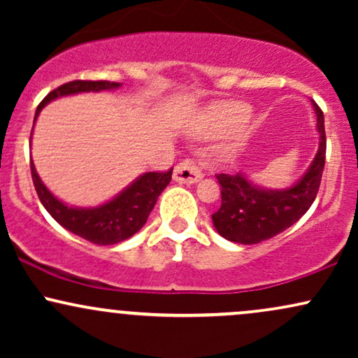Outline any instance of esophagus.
Returning <instances> with one entry per match:
<instances>
[{"label":"esophagus","instance_id":"34e87169","mask_svg":"<svg viewBox=\"0 0 358 358\" xmlns=\"http://www.w3.org/2000/svg\"><path fill=\"white\" fill-rule=\"evenodd\" d=\"M202 178V171L193 159H183L173 170V180L178 183H196Z\"/></svg>","mask_w":358,"mask_h":358}]
</instances>
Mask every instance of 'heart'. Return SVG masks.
<instances>
[{
  "instance_id": "heart-1",
  "label": "heart",
  "mask_w": 358,
  "mask_h": 358,
  "mask_svg": "<svg viewBox=\"0 0 358 358\" xmlns=\"http://www.w3.org/2000/svg\"><path fill=\"white\" fill-rule=\"evenodd\" d=\"M250 114V108L248 104H241V102H229V104L215 106L210 113L207 114V121L205 127L207 131H219L224 127L239 124L245 121Z\"/></svg>"
}]
</instances>
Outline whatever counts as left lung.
<instances>
[{"label":"left lung","instance_id":"obj_1","mask_svg":"<svg viewBox=\"0 0 358 358\" xmlns=\"http://www.w3.org/2000/svg\"><path fill=\"white\" fill-rule=\"evenodd\" d=\"M320 146L308 171L286 190H262L242 173L215 175L220 183L222 205L212 215L213 227L224 239L239 244H259L286 231L315 202L327 156V134L322 109L313 102Z\"/></svg>","mask_w":358,"mask_h":358}]
</instances>
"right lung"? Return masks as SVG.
<instances>
[{
    "label": "right lung",
    "instance_id": "right-lung-1",
    "mask_svg": "<svg viewBox=\"0 0 358 358\" xmlns=\"http://www.w3.org/2000/svg\"><path fill=\"white\" fill-rule=\"evenodd\" d=\"M119 82L109 80H72L60 87L53 89L45 99L40 102L35 113L36 116L43 109L45 104L62 96H71L79 92H99V90L117 89ZM34 121V124H35ZM31 180H34L35 190L38 193L40 202L47 208V212L55 219L62 227L82 237V239L92 242L97 245H110L129 239L134 236L143 225L146 224L148 215L153 210L159 193L166 188L171 180V171H150L134 182L133 185L121 192L116 199L101 205L96 208H73L62 203L59 199L47 190L40 176L36 175L34 162L30 159Z\"/></svg>",
    "mask_w": 358,
    "mask_h": 358
}]
</instances>
